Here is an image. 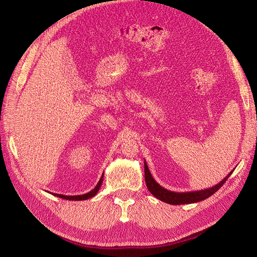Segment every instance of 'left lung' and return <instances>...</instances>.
<instances>
[{
    "label": "left lung",
    "mask_w": 257,
    "mask_h": 257,
    "mask_svg": "<svg viewBox=\"0 0 257 257\" xmlns=\"http://www.w3.org/2000/svg\"><path fill=\"white\" fill-rule=\"evenodd\" d=\"M231 174H232V170L223 179L222 181L212 186V188L199 190V191H193V192L178 193V192L166 190L165 188H163V186H161L157 181H155L145 161V181H146L148 190L150 191V193L153 196L170 205H185V204L198 203V201H201L210 197L211 195H213L217 190H220L221 186L226 182V180Z\"/></svg>",
    "instance_id": "obj_1"
}]
</instances>
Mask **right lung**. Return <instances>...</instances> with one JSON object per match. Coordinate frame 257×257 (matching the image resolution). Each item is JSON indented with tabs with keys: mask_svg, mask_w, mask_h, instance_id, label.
<instances>
[{
	"mask_svg": "<svg viewBox=\"0 0 257 257\" xmlns=\"http://www.w3.org/2000/svg\"><path fill=\"white\" fill-rule=\"evenodd\" d=\"M103 178H104V173L102 175V177H100L98 183L96 184V186L94 189H93L92 191L85 193V194H82V195H73V196H69V195H62V194H56V193H51L52 195L54 196H58L60 198H63V199H67V200H85V199H89L91 197H93L95 195V194L98 192L100 185H102L103 183Z\"/></svg>",
	"mask_w": 257,
	"mask_h": 257,
	"instance_id": "1",
	"label": "right lung"
}]
</instances>
